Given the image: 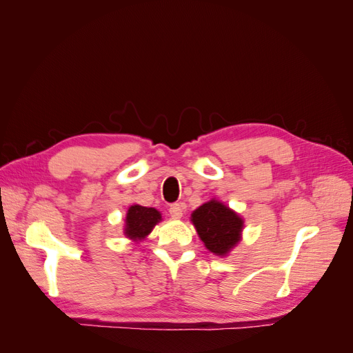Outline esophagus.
<instances>
[{"instance_id":"obj_1","label":"esophagus","mask_w":353,"mask_h":353,"mask_svg":"<svg viewBox=\"0 0 353 353\" xmlns=\"http://www.w3.org/2000/svg\"><path fill=\"white\" fill-rule=\"evenodd\" d=\"M183 212H184V209H183V206L179 205V203H175V205H170V208H169L170 216H172L174 219H181V218H183Z\"/></svg>"}]
</instances>
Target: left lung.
Here are the masks:
<instances>
[{"label":"left lung","instance_id":"obj_1","mask_svg":"<svg viewBox=\"0 0 353 353\" xmlns=\"http://www.w3.org/2000/svg\"><path fill=\"white\" fill-rule=\"evenodd\" d=\"M190 221L205 248L215 256H228L241 241L244 219L218 199L203 203L191 213Z\"/></svg>","mask_w":353,"mask_h":353}]
</instances>
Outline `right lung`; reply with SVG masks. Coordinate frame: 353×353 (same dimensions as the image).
Listing matches in <instances>:
<instances>
[{
    "label": "right lung",
    "mask_w": 353,
    "mask_h": 353,
    "mask_svg": "<svg viewBox=\"0 0 353 353\" xmlns=\"http://www.w3.org/2000/svg\"><path fill=\"white\" fill-rule=\"evenodd\" d=\"M159 222H162V213L157 209L132 205L128 208L126 212L123 234L126 239L132 240L134 243L143 241Z\"/></svg>",
    "instance_id": "1"
}]
</instances>
